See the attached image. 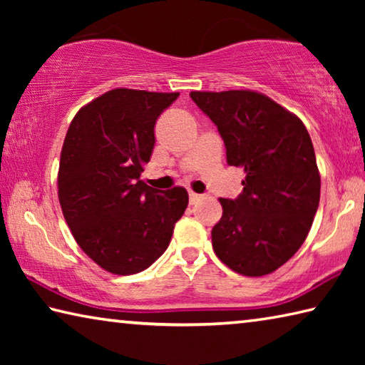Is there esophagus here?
Masks as SVG:
<instances>
[{
	"mask_svg": "<svg viewBox=\"0 0 365 365\" xmlns=\"http://www.w3.org/2000/svg\"><path fill=\"white\" fill-rule=\"evenodd\" d=\"M188 196H190V205H195V202L201 197V195L195 193V191H188Z\"/></svg>",
	"mask_w": 365,
	"mask_h": 365,
	"instance_id": "1",
	"label": "esophagus"
}]
</instances>
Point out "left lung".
I'll list each match as a JSON object with an SVG mask.
<instances>
[{
  "mask_svg": "<svg viewBox=\"0 0 365 365\" xmlns=\"http://www.w3.org/2000/svg\"><path fill=\"white\" fill-rule=\"evenodd\" d=\"M224 140L227 164L242 168L243 191L220 197L212 248L227 267L267 275L304 243L320 200L316 153L304 123L250 90L191 91Z\"/></svg>",
  "mask_w": 365,
  "mask_h": 365,
  "instance_id": "1",
  "label": "left lung"
}]
</instances>
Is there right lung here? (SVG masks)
<instances>
[{"label":"right lung","mask_w":365,"mask_h":365,"mask_svg":"<svg viewBox=\"0 0 365 365\" xmlns=\"http://www.w3.org/2000/svg\"><path fill=\"white\" fill-rule=\"evenodd\" d=\"M180 93L115 88L78 110L61 151L58 195L85 255L115 275L145 270L163 256L188 206L182 187L141 180L154 123Z\"/></svg>","instance_id":"right-lung-1"}]
</instances>
